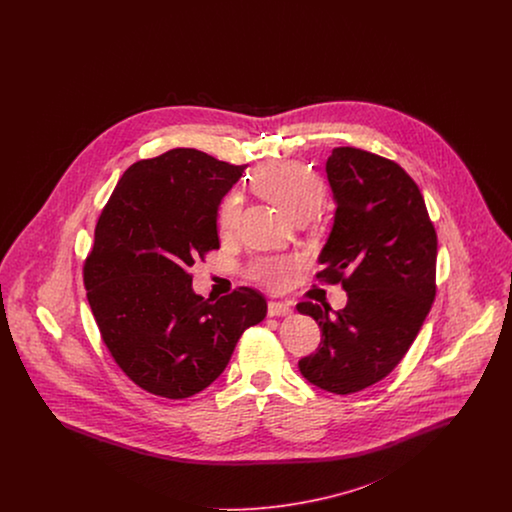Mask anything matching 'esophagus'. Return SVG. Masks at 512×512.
<instances>
[{"label": "esophagus", "mask_w": 512, "mask_h": 512, "mask_svg": "<svg viewBox=\"0 0 512 512\" xmlns=\"http://www.w3.org/2000/svg\"><path fill=\"white\" fill-rule=\"evenodd\" d=\"M268 315L270 317H288L292 315V307L280 301H268Z\"/></svg>", "instance_id": "34e87169"}]
</instances>
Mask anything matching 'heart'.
I'll list each match as a JSON object with an SVG mask.
<instances>
[{
	"mask_svg": "<svg viewBox=\"0 0 512 512\" xmlns=\"http://www.w3.org/2000/svg\"><path fill=\"white\" fill-rule=\"evenodd\" d=\"M253 188L274 203L290 219L311 217L324 201V184L315 172L297 163H270L255 172ZM242 213V197L236 192L226 195L219 211L220 232L228 234L238 226ZM299 261L295 257H263L257 259L249 274L268 290H282L290 284Z\"/></svg>",
	"mask_w": 512,
	"mask_h": 512,
	"instance_id": "obj_1",
	"label": "heart"
}]
</instances>
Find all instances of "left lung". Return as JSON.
<instances>
[{
    "instance_id": "1",
    "label": "left lung",
    "mask_w": 512,
    "mask_h": 512,
    "mask_svg": "<svg viewBox=\"0 0 512 512\" xmlns=\"http://www.w3.org/2000/svg\"><path fill=\"white\" fill-rule=\"evenodd\" d=\"M326 176L336 213L317 278L341 282L347 305H297L322 332L299 370L320 390L347 395L386 378L413 345L436 297L438 236L418 186L390 159L336 147Z\"/></svg>"
}]
</instances>
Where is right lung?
Returning a JSON list of instances; mask_svg holds the SVG:
<instances>
[{"label":"right lung","instance_id":"obj_1","mask_svg":"<svg viewBox=\"0 0 512 512\" xmlns=\"http://www.w3.org/2000/svg\"><path fill=\"white\" fill-rule=\"evenodd\" d=\"M203 151L178 147L134 163L99 215L84 265L88 303L122 372L167 399L211 386L267 299L240 288L217 301L192 288L197 259L219 249L222 197L242 178Z\"/></svg>","mask_w":512,"mask_h":512}]
</instances>
